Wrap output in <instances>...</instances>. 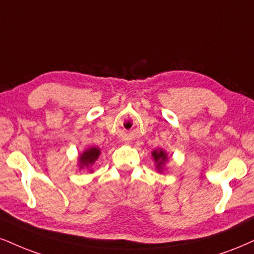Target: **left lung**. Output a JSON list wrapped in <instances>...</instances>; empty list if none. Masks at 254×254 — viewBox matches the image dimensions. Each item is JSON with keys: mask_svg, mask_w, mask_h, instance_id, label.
Here are the masks:
<instances>
[{"mask_svg": "<svg viewBox=\"0 0 254 254\" xmlns=\"http://www.w3.org/2000/svg\"><path fill=\"white\" fill-rule=\"evenodd\" d=\"M152 159L155 164V170L159 172V173H164L166 171V164L168 161V155L162 148L154 149L152 152Z\"/></svg>", "mask_w": 254, "mask_h": 254, "instance_id": "left-lung-1", "label": "left lung"}]
</instances>
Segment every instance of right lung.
I'll return each mask as SVG.
<instances>
[{
  "instance_id": "1",
  "label": "right lung",
  "mask_w": 254,
  "mask_h": 254,
  "mask_svg": "<svg viewBox=\"0 0 254 254\" xmlns=\"http://www.w3.org/2000/svg\"><path fill=\"white\" fill-rule=\"evenodd\" d=\"M100 155H101V151H100L99 147L90 146L89 148L84 149L81 154H79V158H77V167H79V170H88L90 173H93L92 166L95 164V161L98 160Z\"/></svg>"
}]
</instances>
